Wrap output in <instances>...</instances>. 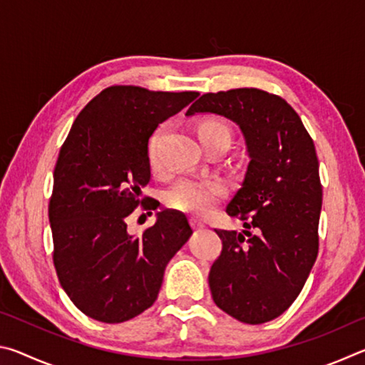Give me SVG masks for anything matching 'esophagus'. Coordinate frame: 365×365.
Returning <instances> with one entry per match:
<instances>
[{
    "label": "esophagus",
    "instance_id": "1",
    "mask_svg": "<svg viewBox=\"0 0 365 365\" xmlns=\"http://www.w3.org/2000/svg\"><path fill=\"white\" fill-rule=\"evenodd\" d=\"M191 225H193V228H196L197 230V228H205L206 222L200 217H191Z\"/></svg>",
    "mask_w": 365,
    "mask_h": 365
}]
</instances>
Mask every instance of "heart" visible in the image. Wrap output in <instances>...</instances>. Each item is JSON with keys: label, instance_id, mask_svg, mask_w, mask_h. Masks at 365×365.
Wrapping results in <instances>:
<instances>
[{"label": "heart", "instance_id": "1", "mask_svg": "<svg viewBox=\"0 0 365 365\" xmlns=\"http://www.w3.org/2000/svg\"><path fill=\"white\" fill-rule=\"evenodd\" d=\"M163 128L153 135L150 143H148V163L150 168L158 172L160 170V160L158 153V145ZM197 135L202 143H207L209 140L225 137L230 140V130L225 123L220 120H205L197 127ZM224 193V185L217 178L211 177H185L180 182H177L168 193H165V202L172 209L177 211L202 215L212 209L219 197Z\"/></svg>", "mask_w": 365, "mask_h": 365}]
</instances>
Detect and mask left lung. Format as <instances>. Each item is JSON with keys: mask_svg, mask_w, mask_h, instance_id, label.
<instances>
[{"mask_svg": "<svg viewBox=\"0 0 365 365\" xmlns=\"http://www.w3.org/2000/svg\"><path fill=\"white\" fill-rule=\"evenodd\" d=\"M212 113L242 130L250 156L227 214L245 230H215L222 252L209 272L217 307L257 325L282 316L298 298L319 252L322 185L316 146L283 98L259 88L206 93L187 115Z\"/></svg>", "mask_w": 365, "mask_h": 365, "instance_id": "left-lung-1", "label": "left lung"}]
</instances>
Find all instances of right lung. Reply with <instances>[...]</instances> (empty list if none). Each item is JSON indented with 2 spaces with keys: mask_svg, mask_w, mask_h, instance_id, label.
<instances>
[{
  "mask_svg": "<svg viewBox=\"0 0 365 365\" xmlns=\"http://www.w3.org/2000/svg\"><path fill=\"white\" fill-rule=\"evenodd\" d=\"M197 95L109 86L80 110L61 146L48 206L53 262L85 316L120 324L151 307L165 265L193 233L187 215L169 209L138 237L127 219L138 206L156 209L141 196L151 178L148 140Z\"/></svg>",
  "mask_w": 365,
  "mask_h": 365,
  "instance_id": "obj_1",
  "label": "right lung"
}]
</instances>
